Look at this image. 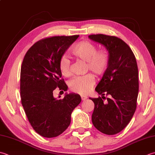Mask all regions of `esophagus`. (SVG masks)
<instances>
[{"label": "esophagus", "mask_w": 155, "mask_h": 155, "mask_svg": "<svg viewBox=\"0 0 155 155\" xmlns=\"http://www.w3.org/2000/svg\"><path fill=\"white\" fill-rule=\"evenodd\" d=\"M87 97L84 96V95H82V96H81V99L83 100V101H84V100L87 99Z\"/></svg>", "instance_id": "esophagus-1"}]
</instances>
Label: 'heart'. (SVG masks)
I'll return each instance as SVG.
<instances>
[{
  "mask_svg": "<svg viewBox=\"0 0 155 155\" xmlns=\"http://www.w3.org/2000/svg\"><path fill=\"white\" fill-rule=\"evenodd\" d=\"M71 53L77 59L86 62L87 71L93 72L97 76L105 73L110 62V55L107 50H97L95 44L87 40L76 44L72 48ZM59 68L63 76L68 77L71 74V61L67 58H60ZM95 83V77L92 74H87L72 78L69 81V88L72 91L84 95L89 92Z\"/></svg>",
  "mask_w": 155,
  "mask_h": 155,
  "instance_id": "b5f03b06",
  "label": "heart"
}]
</instances>
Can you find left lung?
<instances>
[{
  "mask_svg": "<svg viewBox=\"0 0 155 155\" xmlns=\"http://www.w3.org/2000/svg\"><path fill=\"white\" fill-rule=\"evenodd\" d=\"M89 38L104 45L110 55L108 67L95 88L101 97L90 98L95 104L92 122L104 134H116L126 128L136 111L139 89L137 62L129 45L116 36L93 34Z\"/></svg>",
  "mask_w": 155,
  "mask_h": 155,
  "instance_id": "1",
  "label": "left lung"
}]
</instances>
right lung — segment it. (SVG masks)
<instances>
[{
    "label": "right lung",
    "mask_w": 155,
    "mask_h": 155,
    "mask_svg": "<svg viewBox=\"0 0 155 155\" xmlns=\"http://www.w3.org/2000/svg\"><path fill=\"white\" fill-rule=\"evenodd\" d=\"M78 35L54 36L35 42L27 51L20 76V94L24 111L35 131L45 138L61 134L71 124V114L81 101L78 94H66L57 99V87L67 90L59 60Z\"/></svg>",
    "instance_id": "right-lung-1"
}]
</instances>
